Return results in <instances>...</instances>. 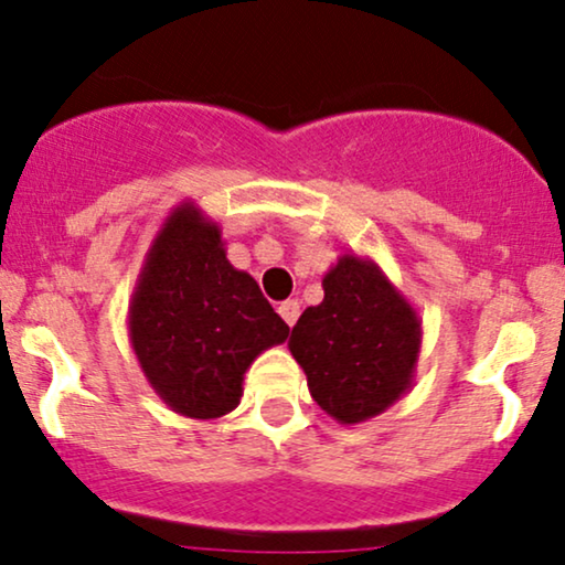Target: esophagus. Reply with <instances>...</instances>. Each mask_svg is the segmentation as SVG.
I'll use <instances>...</instances> for the list:
<instances>
[{"label":"esophagus","instance_id":"1","mask_svg":"<svg viewBox=\"0 0 565 565\" xmlns=\"http://www.w3.org/2000/svg\"><path fill=\"white\" fill-rule=\"evenodd\" d=\"M278 316L287 321V326H295L297 318H300V302H297V300L281 302V305H278Z\"/></svg>","mask_w":565,"mask_h":565}]
</instances>
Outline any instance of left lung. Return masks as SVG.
Returning <instances> with one entry per match:
<instances>
[{
    "instance_id": "8db88e82",
    "label": "left lung",
    "mask_w": 565,
    "mask_h": 565,
    "mask_svg": "<svg viewBox=\"0 0 565 565\" xmlns=\"http://www.w3.org/2000/svg\"><path fill=\"white\" fill-rule=\"evenodd\" d=\"M420 318L371 257L342 255L323 276V302L300 316L289 350L312 399L339 424H363L413 386Z\"/></svg>"
}]
</instances>
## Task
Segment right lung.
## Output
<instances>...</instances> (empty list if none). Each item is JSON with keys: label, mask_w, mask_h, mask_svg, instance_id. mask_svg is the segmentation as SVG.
<instances>
[{"label": "right lung", "mask_w": 565, "mask_h": 565, "mask_svg": "<svg viewBox=\"0 0 565 565\" xmlns=\"http://www.w3.org/2000/svg\"><path fill=\"white\" fill-rule=\"evenodd\" d=\"M287 337L255 278L228 263L217 223L189 200L173 207L128 302L134 355L162 403L186 418L226 416L255 358Z\"/></svg>", "instance_id": "obj_1"}]
</instances>
